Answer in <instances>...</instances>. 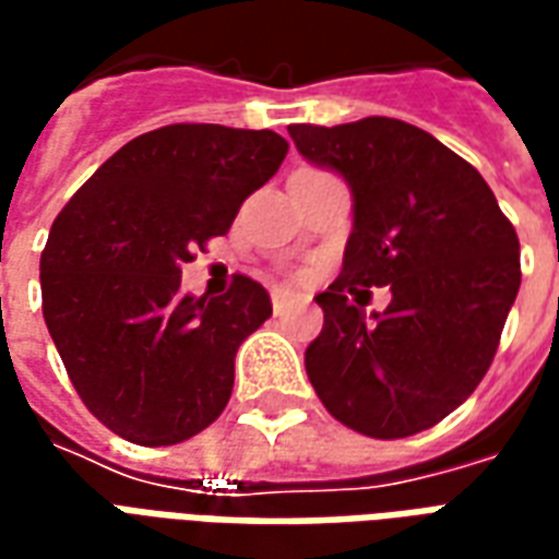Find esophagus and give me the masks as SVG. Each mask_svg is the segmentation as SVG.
Returning a JSON list of instances; mask_svg holds the SVG:
<instances>
[{
	"mask_svg": "<svg viewBox=\"0 0 559 559\" xmlns=\"http://www.w3.org/2000/svg\"><path fill=\"white\" fill-rule=\"evenodd\" d=\"M290 305H293V293H287V290L272 293V311H275L278 317L284 314V311H287Z\"/></svg>",
	"mask_w": 559,
	"mask_h": 559,
	"instance_id": "obj_1",
	"label": "esophagus"
}]
</instances>
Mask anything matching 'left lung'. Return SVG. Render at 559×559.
<instances>
[{
	"label": "left lung",
	"instance_id": "obj_1",
	"mask_svg": "<svg viewBox=\"0 0 559 559\" xmlns=\"http://www.w3.org/2000/svg\"><path fill=\"white\" fill-rule=\"evenodd\" d=\"M290 138L350 182L356 212L341 275L314 296L323 332L305 371L317 399L377 440L433 428L491 368L521 287L515 227L479 170L411 122L290 126ZM368 286L393 290L374 321Z\"/></svg>",
	"mask_w": 559,
	"mask_h": 559
}]
</instances>
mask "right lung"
I'll return each mask as SVG.
<instances>
[{"mask_svg":"<svg viewBox=\"0 0 559 559\" xmlns=\"http://www.w3.org/2000/svg\"><path fill=\"white\" fill-rule=\"evenodd\" d=\"M287 148L266 128H155L56 215L41 251L44 323L80 401L119 437L182 443L227 407L236 350L272 302L248 275L218 299L185 296L182 266L230 230Z\"/></svg>","mask_w":559,"mask_h":559,"instance_id":"1","label":"right lung"}]
</instances>
